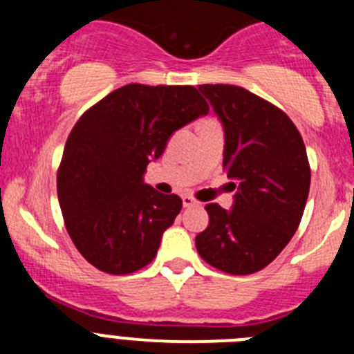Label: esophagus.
<instances>
[{
	"label": "esophagus",
	"instance_id": "1",
	"mask_svg": "<svg viewBox=\"0 0 354 354\" xmlns=\"http://www.w3.org/2000/svg\"><path fill=\"white\" fill-rule=\"evenodd\" d=\"M183 204H184V207H193V205H198L200 202L198 200L193 198V196L186 195V196H183Z\"/></svg>",
	"mask_w": 354,
	"mask_h": 354
}]
</instances>
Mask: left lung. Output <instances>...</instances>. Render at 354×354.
<instances>
[{
    "mask_svg": "<svg viewBox=\"0 0 354 354\" xmlns=\"http://www.w3.org/2000/svg\"><path fill=\"white\" fill-rule=\"evenodd\" d=\"M225 129L223 170L236 180L232 211L207 204L200 257L228 274H252L298 230L310 189L301 134L282 109L236 84H198Z\"/></svg>",
    "mask_w": 354,
    "mask_h": 354,
    "instance_id": "8db88e82",
    "label": "left lung"
}]
</instances>
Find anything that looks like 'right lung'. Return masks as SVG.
I'll use <instances>...</instances> for the list:
<instances>
[{
    "mask_svg": "<svg viewBox=\"0 0 354 354\" xmlns=\"http://www.w3.org/2000/svg\"><path fill=\"white\" fill-rule=\"evenodd\" d=\"M207 111L189 84L131 83L81 115L65 143L56 189L68 236L93 268L129 274L154 261L183 200L147 186L143 174L174 131Z\"/></svg>",
    "mask_w": 354,
    "mask_h": 354,
    "instance_id": "obj_1",
    "label": "right lung"
}]
</instances>
